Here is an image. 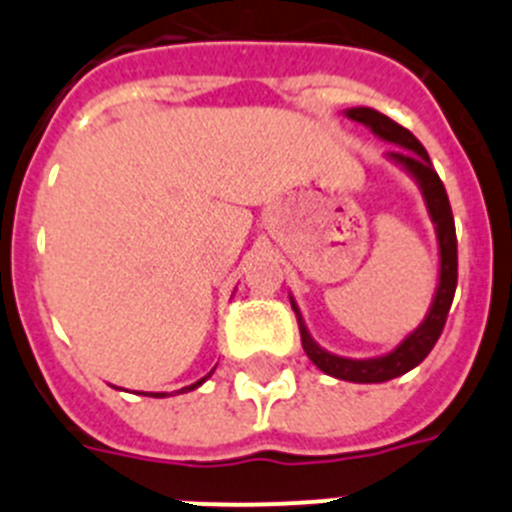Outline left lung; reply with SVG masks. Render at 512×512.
<instances>
[{
  "instance_id": "obj_1",
  "label": "left lung",
  "mask_w": 512,
  "mask_h": 512,
  "mask_svg": "<svg viewBox=\"0 0 512 512\" xmlns=\"http://www.w3.org/2000/svg\"><path fill=\"white\" fill-rule=\"evenodd\" d=\"M346 117L348 120L361 122V125H366L377 138L397 146V151L387 153V158H390L392 164L400 166L405 174L413 176V182L418 184L420 194H423L425 210H428V217H431L433 228H436V295H433L431 307L425 312L423 323H420L413 333H408V336L402 338L392 351H387V354L382 356H372V359H346V356L325 351V348L320 346V343H315V338L310 336V330H307L305 320H302V312L300 307H297L295 297L289 295V302H292V310L297 312L302 348H305L307 359L318 366L320 372L330 374V377L336 379H343V382L379 384L408 374L410 369H415L425 356L431 354V348L436 346L443 325H446V315H449L451 300H454L456 292V266H459L456 264V230L446 189H443V182L438 179L436 171H433L431 158H428L425 148L420 146V140L415 138L410 130H405L402 125H397L395 120H390V117L382 115V112L372 110V107H351V110H346Z\"/></svg>"
}]
</instances>
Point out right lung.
Here are the masks:
<instances>
[{"label":"right lung","instance_id":"add662e5","mask_svg":"<svg viewBox=\"0 0 512 512\" xmlns=\"http://www.w3.org/2000/svg\"><path fill=\"white\" fill-rule=\"evenodd\" d=\"M212 372H215V369H212ZM212 372L207 374V377H202L200 382H194V384H189V387H182V390H176V392H192V390H197V387H200V384H205L207 379L212 377ZM140 395H146V397H166V392H140Z\"/></svg>","mask_w":512,"mask_h":512}]
</instances>
